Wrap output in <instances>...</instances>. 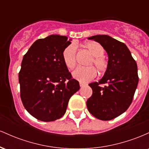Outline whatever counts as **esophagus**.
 <instances>
[{
  "label": "esophagus",
  "instance_id": "esophagus-1",
  "mask_svg": "<svg viewBox=\"0 0 149 149\" xmlns=\"http://www.w3.org/2000/svg\"><path fill=\"white\" fill-rule=\"evenodd\" d=\"M80 88H83V87L85 86V84H84V83H81V82H80Z\"/></svg>",
  "mask_w": 149,
  "mask_h": 149
}]
</instances>
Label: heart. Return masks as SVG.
I'll return each mask as SVG.
<instances>
[{
    "label": "heart",
    "mask_w": 149,
    "mask_h": 149,
    "mask_svg": "<svg viewBox=\"0 0 149 149\" xmlns=\"http://www.w3.org/2000/svg\"><path fill=\"white\" fill-rule=\"evenodd\" d=\"M84 47L92 56V59L88 63V67H78L72 72V76L80 82H88L93 80L97 76V71L103 73L107 68V61L104 57V49L102 45L97 42H89L84 44ZM76 44L72 43L66 46L62 52V60L66 67L72 69L76 63Z\"/></svg>",
    "instance_id": "obj_1"
}]
</instances>
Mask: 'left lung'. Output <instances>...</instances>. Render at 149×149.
<instances>
[{
  "label": "left lung",
  "instance_id": "obj_1",
  "mask_svg": "<svg viewBox=\"0 0 149 149\" xmlns=\"http://www.w3.org/2000/svg\"><path fill=\"white\" fill-rule=\"evenodd\" d=\"M107 52V69L99 82L89 84L92 95L87 101L89 112L102 120H110L125 111L132 102L139 82L137 65L125 44L107 35L88 38ZM100 84H107L104 88Z\"/></svg>",
  "mask_w": 149,
  "mask_h": 149
}]
</instances>
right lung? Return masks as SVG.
Instances as JSON below:
<instances>
[{"label": "right lung", "mask_w": 149, "mask_h": 149, "mask_svg": "<svg viewBox=\"0 0 149 149\" xmlns=\"http://www.w3.org/2000/svg\"><path fill=\"white\" fill-rule=\"evenodd\" d=\"M70 41L59 35L38 39L22 59L20 96L26 110L39 120L51 122L62 117L69 99L80 89L62 60Z\"/></svg>", "instance_id": "1"}]
</instances>
